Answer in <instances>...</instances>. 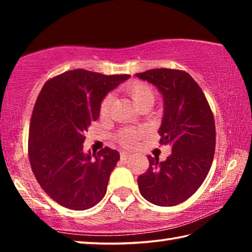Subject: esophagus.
<instances>
[{
  "label": "esophagus",
  "instance_id": "34e87169",
  "mask_svg": "<svg viewBox=\"0 0 252 252\" xmlns=\"http://www.w3.org/2000/svg\"><path fill=\"white\" fill-rule=\"evenodd\" d=\"M130 157V153H127V152H125V151H122V152H120V159L122 160V161H125V160H126L127 158Z\"/></svg>",
  "mask_w": 252,
  "mask_h": 252
}]
</instances>
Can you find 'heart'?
<instances>
[{
  "instance_id": "1",
  "label": "heart",
  "mask_w": 252,
  "mask_h": 252,
  "mask_svg": "<svg viewBox=\"0 0 252 252\" xmlns=\"http://www.w3.org/2000/svg\"><path fill=\"white\" fill-rule=\"evenodd\" d=\"M125 91L127 95L131 96L134 104L139 110L142 108H149L155 104L156 92L150 85L140 82V81H133L127 83L125 87ZM111 104H112V95H106L100 104V114L102 117H106L110 112ZM142 136V131L138 129H125L118 134V141L123 147H132L135 142Z\"/></svg>"
}]
</instances>
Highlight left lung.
Segmentation results:
<instances>
[{
  "mask_svg": "<svg viewBox=\"0 0 252 252\" xmlns=\"http://www.w3.org/2000/svg\"><path fill=\"white\" fill-rule=\"evenodd\" d=\"M135 75L162 93L163 119L158 132L160 143L172 150L161 162L148 156L149 168L138 178L140 193L157 206H176L208 176L216 149L215 118L201 88L186 71L152 69Z\"/></svg>",
  "mask_w": 252,
  "mask_h": 252,
  "instance_id": "8db88e82",
  "label": "left lung"
}]
</instances>
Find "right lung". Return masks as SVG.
I'll use <instances>...</instances> for the list:
<instances>
[{
	"label": "right lung",
	"mask_w": 252,
	"mask_h": 252,
	"mask_svg": "<svg viewBox=\"0 0 252 252\" xmlns=\"http://www.w3.org/2000/svg\"><path fill=\"white\" fill-rule=\"evenodd\" d=\"M129 78L76 69L42 88L30 123L29 159L42 189L62 207L85 210L103 199L120 155L105 147L92 159L83 153L84 133L106 93Z\"/></svg>",
	"instance_id": "right-lung-1"
}]
</instances>
